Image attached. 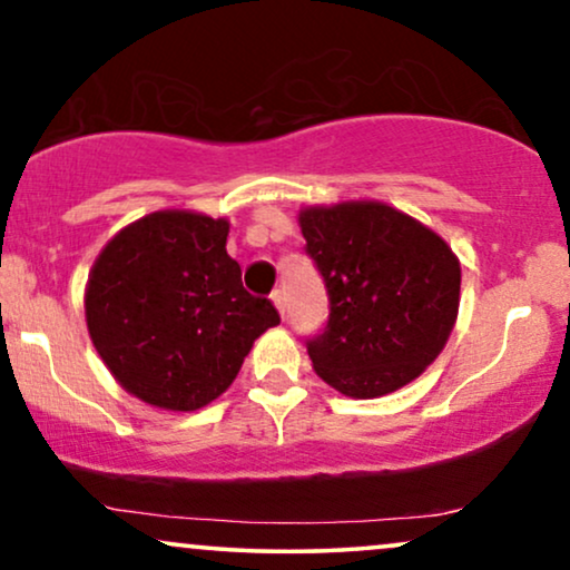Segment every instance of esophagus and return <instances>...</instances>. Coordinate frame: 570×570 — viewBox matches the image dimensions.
Wrapping results in <instances>:
<instances>
[{
    "label": "esophagus",
    "mask_w": 570,
    "mask_h": 570,
    "mask_svg": "<svg viewBox=\"0 0 570 570\" xmlns=\"http://www.w3.org/2000/svg\"><path fill=\"white\" fill-rule=\"evenodd\" d=\"M272 304L277 306V312L285 317V293H283V291H274V293H272Z\"/></svg>",
    "instance_id": "esophagus-1"
}]
</instances>
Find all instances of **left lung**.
Returning a JSON list of instances; mask_svg holds the SVG:
<instances>
[{
	"label": "left lung",
	"instance_id": "1",
	"mask_svg": "<svg viewBox=\"0 0 570 570\" xmlns=\"http://www.w3.org/2000/svg\"><path fill=\"white\" fill-rule=\"evenodd\" d=\"M298 224L330 298L325 330L306 341L317 375L351 399L412 383L456 322L460 262L452 248L377 200L304 208Z\"/></svg>",
	"mask_w": 570,
	"mask_h": 570
}]
</instances>
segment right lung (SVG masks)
Here are the masks:
<instances>
[{"instance_id": "add662e5", "label": "right lung", "mask_w": 570, "mask_h": 570, "mask_svg": "<svg viewBox=\"0 0 570 570\" xmlns=\"http://www.w3.org/2000/svg\"><path fill=\"white\" fill-rule=\"evenodd\" d=\"M227 219L147 214L105 245L89 272L87 327L105 367L160 410L193 412L229 389L253 341L279 325L243 287Z\"/></svg>"}]
</instances>
